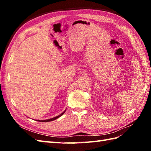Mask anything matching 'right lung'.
<instances>
[{"label": "right lung", "mask_w": 151, "mask_h": 151, "mask_svg": "<svg viewBox=\"0 0 151 151\" xmlns=\"http://www.w3.org/2000/svg\"><path fill=\"white\" fill-rule=\"evenodd\" d=\"M65 111H66V110H65V111H63V112H62V114L58 115V116H56V117H54L49 119H46V120H36V121H39V122H49V121H52L55 120V119H56L59 118L60 117L62 116V115L63 114H64V113H65Z\"/></svg>", "instance_id": "obj_1"}]
</instances>
